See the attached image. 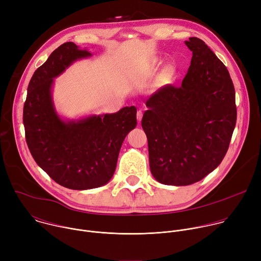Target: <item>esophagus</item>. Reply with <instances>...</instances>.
Wrapping results in <instances>:
<instances>
[{"mask_svg":"<svg viewBox=\"0 0 261 261\" xmlns=\"http://www.w3.org/2000/svg\"><path fill=\"white\" fill-rule=\"evenodd\" d=\"M136 118H137V121H138V122L141 121V119H142V110H141V109H138V110H137Z\"/></svg>","mask_w":261,"mask_h":261,"instance_id":"34e87169","label":"esophagus"}]
</instances>
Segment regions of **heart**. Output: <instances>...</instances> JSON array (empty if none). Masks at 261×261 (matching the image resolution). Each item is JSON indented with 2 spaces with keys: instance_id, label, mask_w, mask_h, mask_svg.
<instances>
[{
  "instance_id": "1",
  "label": "heart",
  "mask_w": 261,
  "mask_h": 261,
  "mask_svg": "<svg viewBox=\"0 0 261 261\" xmlns=\"http://www.w3.org/2000/svg\"><path fill=\"white\" fill-rule=\"evenodd\" d=\"M172 73H173V69H172L171 67H169V68H167V69L164 70V72H163V77H164V79H169V77L172 75Z\"/></svg>"
}]
</instances>
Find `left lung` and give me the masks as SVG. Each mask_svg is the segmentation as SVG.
Returning a JSON list of instances; mask_svg holds the SVG:
<instances>
[{
	"instance_id": "1",
	"label": "left lung",
	"mask_w": 261,
	"mask_h": 261,
	"mask_svg": "<svg viewBox=\"0 0 261 261\" xmlns=\"http://www.w3.org/2000/svg\"><path fill=\"white\" fill-rule=\"evenodd\" d=\"M191 65L180 87L166 85L145 102L141 126L153 176L161 184H194L219 166L237 123L229 72L211 48L191 37Z\"/></svg>"
}]
</instances>
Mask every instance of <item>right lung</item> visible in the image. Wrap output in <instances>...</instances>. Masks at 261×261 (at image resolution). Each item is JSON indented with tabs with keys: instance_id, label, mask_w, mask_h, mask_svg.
Here are the masks:
<instances>
[{
	"instance_id": "obj_1",
	"label": "right lung",
	"mask_w": 261,
	"mask_h": 261,
	"mask_svg": "<svg viewBox=\"0 0 261 261\" xmlns=\"http://www.w3.org/2000/svg\"><path fill=\"white\" fill-rule=\"evenodd\" d=\"M91 56L73 42L59 46L35 71L23 105L25 140L34 160L56 182L73 190L98 188L110 180L122 143L137 124L135 106L79 121L58 116L51 99L54 79Z\"/></svg>"
}]
</instances>
